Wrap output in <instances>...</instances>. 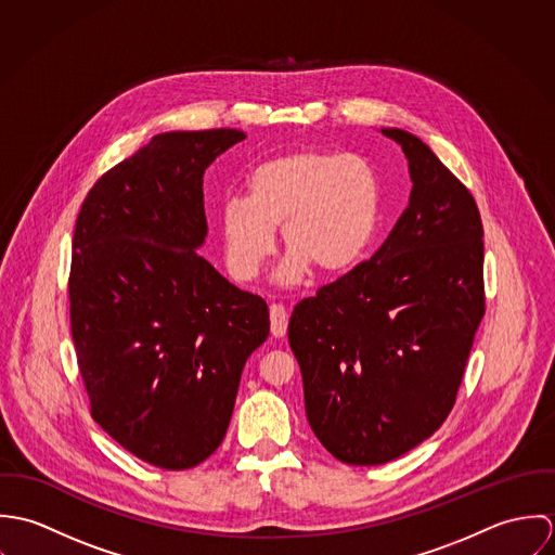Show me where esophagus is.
I'll use <instances>...</instances> for the list:
<instances>
[{
  "label": "esophagus",
  "instance_id": "esophagus-1",
  "mask_svg": "<svg viewBox=\"0 0 555 555\" xmlns=\"http://www.w3.org/2000/svg\"><path fill=\"white\" fill-rule=\"evenodd\" d=\"M269 317H271V333L275 337H284L286 328H288V312H286V308L273 304L271 310H269Z\"/></svg>",
  "mask_w": 555,
  "mask_h": 555
}]
</instances>
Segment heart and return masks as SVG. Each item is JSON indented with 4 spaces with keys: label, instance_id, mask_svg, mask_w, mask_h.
Returning a JSON list of instances; mask_svg holds the SVG:
<instances>
[{
    "label": "heart",
    "instance_id": "b5f03b06",
    "mask_svg": "<svg viewBox=\"0 0 555 555\" xmlns=\"http://www.w3.org/2000/svg\"><path fill=\"white\" fill-rule=\"evenodd\" d=\"M378 220V183L367 162L304 150L267 159L247 177V198L220 209L224 260L237 282H251L275 249V231L291 254L275 280L299 284L350 269L370 245Z\"/></svg>",
    "mask_w": 555,
    "mask_h": 555
}]
</instances>
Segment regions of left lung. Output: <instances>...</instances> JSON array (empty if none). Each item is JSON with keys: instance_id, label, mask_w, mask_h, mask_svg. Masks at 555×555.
Here are the masks:
<instances>
[{"instance_id": "left-lung-1", "label": "left lung", "mask_w": 555, "mask_h": 555, "mask_svg": "<svg viewBox=\"0 0 555 555\" xmlns=\"http://www.w3.org/2000/svg\"><path fill=\"white\" fill-rule=\"evenodd\" d=\"M380 132L408 159V207L370 260L288 322L310 427L352 466L387 464L444 423L485 314L473 194L421 139Z\"/></svg>"}]
</instances>
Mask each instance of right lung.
<instances>
[{"instance_id":"obj_1","label":"right lung","mask_w":555,"mask_h":555,"mask_svg":"<svg viewBox=\"0 0 555 555\" xmlns=\"http://www.w3.org/2000/svg\"><path fill=\"white\" fill-rule=\"evenodd\" d=\"M231 128L156 134L89 190L73 238L70 324L93 421L164 470L224 440L269 308L196 249L203 175L243 141Z\"/></svg>"}]
</instances>
